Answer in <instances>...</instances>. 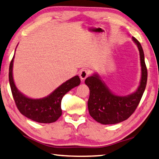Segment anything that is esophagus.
I'll use <instances>...</instances> for the list:
<instances>
[{
	"instance_id": "1",
	"label": "esophagus",
	"mask_w": 159,
	"mask_h": 159,
	"mask_svg": "<svg viewBox=\"0 0 159 159\" xmlns=\"http://www.w3.org/2000/svg\"><path fill=\"white\" fill-rule=\"evenodd\" d=\"M90 74V72L87 69H82L80 72V77L81 78V80H84L87 78Z\"/></svg>"
}]
</instances>
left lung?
<instances>
[{
  "mask_svg": "<svg viewBox=\"0 0 159 159\" xmlns=\"http://www.w3.org/2000/svg\"><path fill=\"white\" fill-rule=\"evenodd\" d=\"M133 40L140 52L142 67L140 84L135 93L129 96H116L111 92L98 75H93L85 80L90 90L88 101L89 115L102 124H115L126 120L133 115L143 95L147 81V69L144 62V52L140 43L135 38Z\"/></svg>",
  "mask_w": 159,
  "mask_h": 159,
  "instance_id": "8db88e82",
  "label": "left lung"
}]
</instances>
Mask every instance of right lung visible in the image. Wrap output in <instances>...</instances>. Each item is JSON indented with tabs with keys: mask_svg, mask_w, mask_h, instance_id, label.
Wrapping results in <instances>:
<instances>
[{
	"mask_svg": "<svg viewBox=\"0 0 159 159\" xmlns=\"http://www.w3.org/2000/svg\"><path fill=\"white\" fill-rule=\"evenodd\" d=\"M10 64L9 82L12 96L16 107L22 115L38 123L49 124L54 122L62 115L61 103L64 95L80 84V77L76 75L63 84L47 97L33 99L25 96L19 92L14 82L12 77L13 59Z\"/></svg>",
	"mask_w": 159,
	"mask_h": 159,
	"instance_id": "obj_1",
	"label": "right lung"
}]
</instances>
